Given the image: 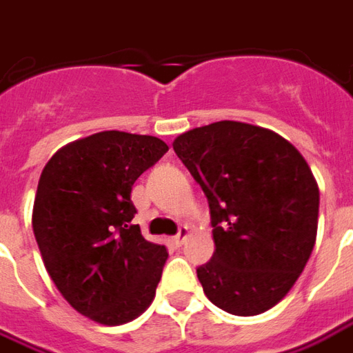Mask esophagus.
Wrapping results in <instances>:
<instances>
[{
  "label": "esophagus",
  "instance_id": "obj_1",
  "mask_svg": "<svg viewBox=\"0 0 353 353\" xmlns=\"http://www.w3.org/2000/svg\"><path fill=\"white\" fill-rule=\"evenodd\" d=\"M188 236H190V230H188V227H182L181 230H179V234L171 238V242L174 244V246L179 248V246H182V244H184V240H186Z\"/></svg>",
  "mask_w": 353,
  "mask_h": 353
}]
</instances>
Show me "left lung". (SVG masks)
<instances>
[{"label":"left lung","mask_w":353,"mask_h":353,"mask_svg":"<svg viewBox=\"0 0 353 353\" xmlns=\"http://www.w3.org/2000/svg\"><path fill=\"white\" fill-rule=\"evenodd\" d=\"M172 150L208 196L215 252L198 267L209 302L232 315L271 310L310 259L319 186L303 155L269 128L219 121Z\"/></svg>","instance_id":"8db88e82"}]
</instances>
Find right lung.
Segmentation results:
<instances>
[{
    "label": "right lung",
    "mask_w": 353,
    "mask_h": 353,
    "mask_svg": "<svg viewBox=\"0 0 353 353\" xmlns=\"http://www.w3.org/2000/svg\"><path fill=\"white\" fill-rule=\"evenodd\" d=\"M167 150L155 136L103 130L63 145L40 174L32 228L46 271L99 325L136 319L155 298L169 254L130 225V192Z\"/></svg>",
    "instance_id": "right-lung-1"
}]
</instances>
